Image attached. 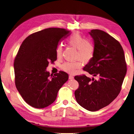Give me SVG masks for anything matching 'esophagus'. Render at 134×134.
Returning <instances> with one entry per match:
<instances>
[{"mask_svg": "<svg viewBox=\"0 0 134 134\" xmlns=\"http://www.w3.org/2000/svg\"><path fill=\"white\" fill-rule=\"evenodd\" d=\"M73 78H74V77L72 76V75H69V79H73Z\"/></svg>", "mask_w": 134, "mask_h": 134, "instance_id": "obj_1", "label": "esophagus"}]
</instances>
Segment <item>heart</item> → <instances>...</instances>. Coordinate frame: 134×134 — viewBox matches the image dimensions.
<instances>
[{
    "label": "heart",
    "instance_id": "b5f03b06",
    "mask_svg": "<svg viewBox=\"0 0 134 134\" xmlns=\"http://www.w3.org/2000/svg\"><path fill=\"white\" fill-rule=\"evenodd\" d=\"M66 43L69 46L77 49L75 59L74 62H66L62 64L63 70L69 74H74L84 63H89L94 57L96 51L95 43L92 40L85 39V37L78 32H75L69 36L66 39ZM57 58L61 57L63 47L61 44L58 45L55 49Z\"/></svg>",
    "mask_w": 134,
    "mask_h": 134
}]
</instances>
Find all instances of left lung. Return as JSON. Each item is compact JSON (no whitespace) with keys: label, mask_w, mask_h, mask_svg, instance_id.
<instances>
[{"label":"left lung","mask_w":134,"mask_h":134,"mask_svg":"<svg viewBox=\"0 0 134 134\" xmlns=\"http://www.w3.org/2000/svg\"><path fill=\"white\" fill-rule=\"evenodd\" d=\"M89 34L94 39L95 54L83 70L98 78L84 74L75 76L79 87L74 95L81 107L94 112L108 106L118 96L127 68L124 50L118 40L100 30H92Z\"/></svg>","instance_id":"8db88e82"}]
</instances>
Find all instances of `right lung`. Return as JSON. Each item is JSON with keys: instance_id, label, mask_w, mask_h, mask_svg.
Wrapping results in <instances>:
<instances>
[{"instance_id": "add662e5", "label": "right lung", "mask_w": 134, "mask_h": 134, "mask_svg": "<svg viewBox=\"0 0 134 134\" xmlns=\"http://www.w3.org/2000/svg\"><path fill=\"white\" fill-rule=\"evenodd\" d=\"M69 32L60 28H49L35 32L22 42L14 60L15 83L25 101L36 108L49 106L68 79L63 71L50 75L46 68L57 60L55 49L60 40Z\"/></svg>"}]
</instances>
